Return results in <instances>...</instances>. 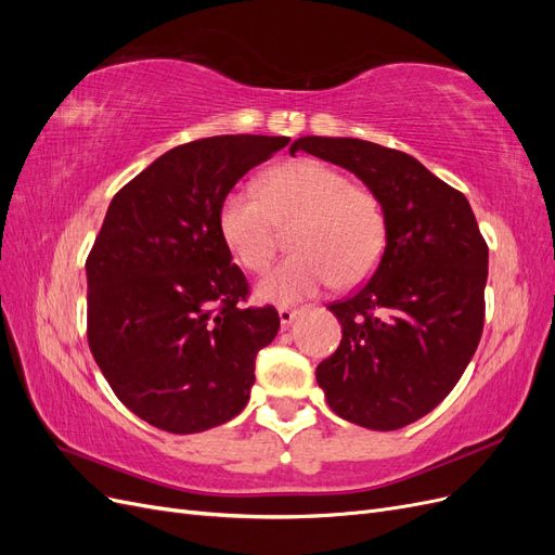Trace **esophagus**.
Here are the masks:
<instances>
[{
  "mask_svg": "<svg viewBox=\"0 0 555 555\" xmlns=\"http://www.w3.org/2000/svg\"><path fill=\"white\" fill-rule=\"evenodd\" d=\"M278 317H280V324L282 326H289L292 322H294V319L298 317V310H292V308H278Z\"/></svg>",
  "mask_w": 555,
  "mask_h": 555,
  "instance_id": "1",
  "label": "esophagus"
}]
</instances>
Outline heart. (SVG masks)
I'll return each instance as SVG.
<instances>
[{
	"label": "heart",
	"instance_id": "b5f03b06",
	"mask_svg": "<svg viewBox=\"0 0 555 555\" xmlns=\"http://www.w3.org/2000/svg\"><path fill=\"white\" fill-rule=\"evenodd\" d=\"M292 257L259 282L271 304H298L326 284L357 287L371 278L386 247V212L379 196L319 159L273 166L259 194L231 190L217 208V229L243 268L259 273L271 263L278 229H288Z\"/></svg>",
	"mask_w": 555,
	"mask_h": 555
}]
</instances>
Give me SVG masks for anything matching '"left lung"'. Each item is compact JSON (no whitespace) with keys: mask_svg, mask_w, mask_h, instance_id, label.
I'll return each instance as SVG.
<instances>
[{"mask_svg":"<svg viewBox=\"0 0 555 555\" xmlns=\"http://www.w3.org/2000/svg\"><path fill=\"white\" fill-rule=\"evenodd\" d=\"M298 150L359 176L386 212L375 273L328 304L343 340L317 365V384L347 422L402 428L440 405L475 354L489 245L467 198L400 150L324 137L298 139Z\"/></svg>","mask_w":555,"mask_h":555,"instance_id":"left-lung-1","label":"left lung"}]
</instances>
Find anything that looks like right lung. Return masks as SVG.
<instances>
[{"instance_id": "add662e5", "label": "right lung", "mask_w": 555, "mask_h": 555, "mask_svg": "<svg viewBox=\"0 0 555 555\" xmlns=\"http://www.w3.org/2000/svg\"><path fill=\"white\" fill-rule=\"evenodd\" d=\"M287 137H210L178 145L111 201L90 249L88 345L113 393L150 426L201 433L243 412L273 306H245L249 284L217 229V208Z\"/></svg>"}]
</instances>
